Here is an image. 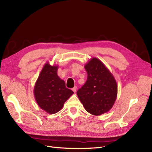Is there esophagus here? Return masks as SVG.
Instances as JSON below:
<instances>
[{"label":"esophagus","mask_w":152,"mask_h":152,"mask_svg":"<svg viewBox=\"0 0 152 152\" xmlns=\"http://www.w3.org/2000/svg\"><path fill=\"white\" fill-rule=\"evenodd\" d=\"M77 89V86H75V87H73V88L72 89V91H73V92H74V93H76Z\"/></svg>","instance_id":"34e87169"}]
</instances>
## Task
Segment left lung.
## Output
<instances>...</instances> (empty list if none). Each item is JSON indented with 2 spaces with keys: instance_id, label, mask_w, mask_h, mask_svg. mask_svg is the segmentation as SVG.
Here are the masks:
<instances>
[{
  "instance_id": "left-lung-1",
  "label": "left lung",
  "mask_w": 152,
  "mask_h": 152,
  "mask_svg": "<svg viewBox=\"0 0 152 152\" xmlns=\"http://www.w3.org/2000/svg\"><path fill=\"white\" fill-rule=\"evenodd\" d=\"M84 68L87 73L85 84L77 94L87 112L100 115L112 108L117 96V84L112 73L99 59L91 58Z\"/></svg>"
}]
</instances>
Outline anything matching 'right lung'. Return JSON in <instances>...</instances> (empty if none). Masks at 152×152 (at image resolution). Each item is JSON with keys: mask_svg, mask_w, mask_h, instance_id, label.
<instances>
[{"mask_svg": "<svg viewBox=\"0 0 152 152\" xmlns=\"http://www.w3.org/2000/svg\"><path fill=\"white\" fill-rule=\"evenodd\" d=\"M58 66L46 63L34 86L35 99L39 107L49 114L60 111L64 103L73 94L57 74Z\"/></svg>", "mask_w": 152, "mask_h": 152, "instance_id": "right-lung-1", "label": "right lung"}]
</instances>
